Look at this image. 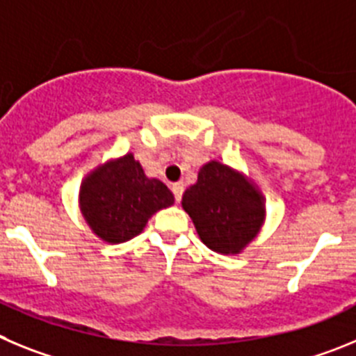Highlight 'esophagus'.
I'll return each mask as SVG.
<instances>
[{
  "mask_svg": "<svg viewBox=\"0 0 356 356\" xmlns=\"http://www.w3.org/2000/svg\"><path fill=\"white\" fill-rule=\"evenodd\" d=\"M172 191H174L175 195V200L181 202L182 193H184V184H182V182H174V184H172Z\"/></svg>",
  "mask_w": 356,
  "mask_h": 356,
  "instance_id": "34e87169",
  "label": "esophagus"
}]
</instances>
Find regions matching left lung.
<instances>
[{"label":"left lung","mask_w":356,"mask_h":356,"mask_svg":"<svg viewBox=\"0 0 356 356\" xmlns=\"http://www.w3.org/2000/svg\"><path fill=\"white\" fill-rule=\"evenodd\" d=\"M198 238L222 255H238L257 238L266 220V198L259 186L232 166L211 159L182 195Z\"/></svg>","instance_id":"left-lung-1"}]
</instances>
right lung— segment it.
<instances>
[{
	"label": "right lung",
	"instance_id": "obj_1",
	"mask_svg": "<svg viewBox=\"0 0 356 356\" xmlns=\"http://www.w3.org/2000/svg\"><path fill=\"white\" fill-rule=\"evenodd\" d=\"M174 202L165 182L147 177L131 152L97 165L79 186V211L86 225L110 245L142 234L150 216Z\"/></svg>",
	"mask_w": 356,
	"mask_h": 356
}]
</instances>
